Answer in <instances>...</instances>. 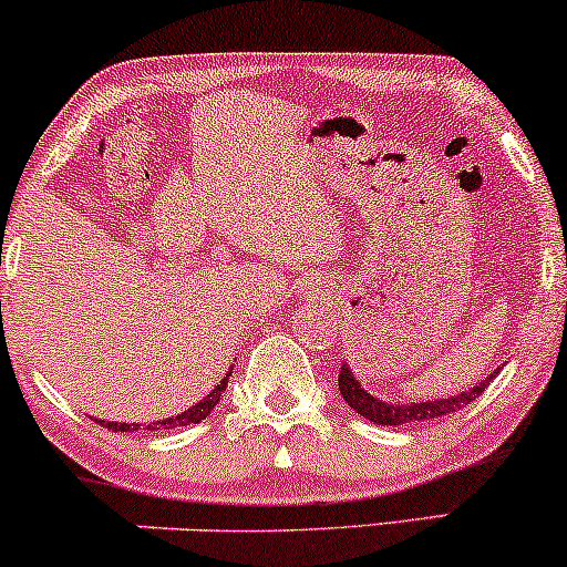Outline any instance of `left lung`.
I'll list each match as a JSON object with an SVG mask.
<instances>
[{
    "instance_id": "left-lung-1",
    "label": "left lung",
    "mask_w": 567,
    "mask_h": 567,
    "mask_svg": "<svg viewBox=\"0 0 567 567\" xmlns=\"http://www.w3.org/2000/svg\"><path fill=\"white\" fill-rule=\"evenodd\" d=\"M501 370V368H498ZM498 370L493 375H485L477 386H472L470 392L453 394L447 400H432V402H410V405H389V402H381L379 396L368 394L365 389L360 386V381L351 375V370L343 365L338 370V389H341L343 400L349 402V408L354 413L365 415L368 421L379 426H400V424H413V421H432L437 415L455 413V410L466 408L474 396H480L487 389V383L498 375Z\"/></svg>"
}]
</instances>
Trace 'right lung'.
Segmentation results:
<instances>
[{
	"label": "right lung",
	"instance_id": "right-lung-1",
	"mask_svg": "<svg viewBox=\"0 0 567 567\" xmlns=\"http://www.w3.org/2000/svg\"><path fill=\"white\" fill-rule=\"evenodd\" d=\"M226 383H229V379L220 381L218 386L213 389V392L205 396V400L197 402V405H192L188 410H184V413H181V415H173V419L159 421V424H152L148 429H162V426H165V429H175V426L199 424V421H202V419H207V413H210V410L218 405L220 392H224V389H226ZM101 424L106 426L109 432H138V426H141V424H114V421H101Z\"/></svg>",
	"mask_w": 567,
	"mask_h": 567
}]
</instances>
